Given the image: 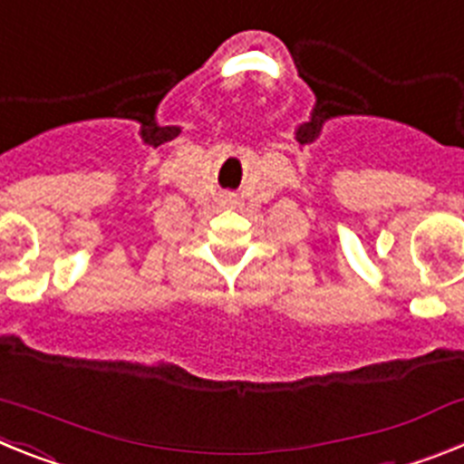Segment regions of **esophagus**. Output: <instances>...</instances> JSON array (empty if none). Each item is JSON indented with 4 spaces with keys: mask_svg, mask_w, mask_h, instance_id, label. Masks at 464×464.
<instances>
[{
    "mask_svg": "<svg viewBox=\"0 0 464 464\" xmlns=\"http://www.w3.org/2000/svg\"><path fill=\"white\" fill-rule=\"evenodd\" d=\"M225 202H227V204H232V199H225Z\"/></svg>",
    "mask_w": 464,
    "mask_h": 464,
    "instance_id": "esophagus-1",
    "label": "esophagus"
}]
</instances>
